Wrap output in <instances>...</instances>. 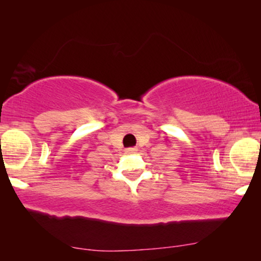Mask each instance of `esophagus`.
Segmentation results:
<instances>
[{
	"instance_id": "1",
	"label": "esophagus",
	"mask_w": 261,
	"mask_h": 261,
	"mask_svg": "<svg viewBox=\"0 0 261 261\" xmlns=\"http://www.w3.org/2000/svg\"><path fill=\"white\" fill-rule=\"evenodd\" d=\"M138 152V148L135 147H130V148H126V153H128V154H134V153Z\"/></svg>"
}]
</instances>
